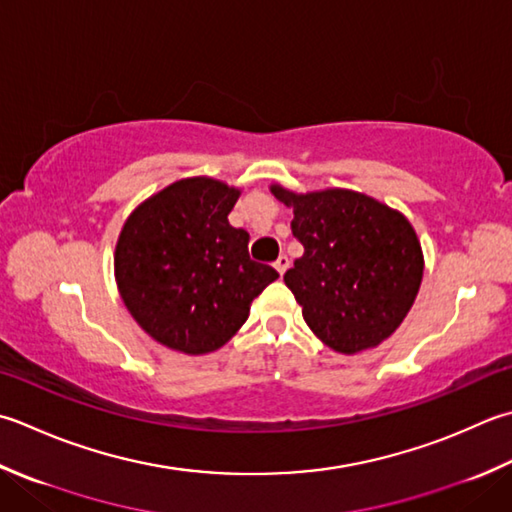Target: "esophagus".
Here are the masks:
<instances>
[{"label":"esophagus","mask_w":512,"mask_h":512,"mask_svg":"<svg viewBox=\"0 0 512 512\" xmlns=\"http://www.w3.org/2000/svg\"><path fill=\"white\" fill-rule=\"evenodd\" d=\"M288 266H290L288 257H286V255H279V257H277V262H275V270H277V273H279V275H284Z\"/></svg>","instance_id":"34e87169"}]
</instances>
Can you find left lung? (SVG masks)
Wrapping results in <instances>:
<instances>
[{"instance_id":"8db88e82","label":"left lung","mask_w":512,"mask_h":512,"mask_svg":"<svg viewBox=\"0 0 512 512\" xmlns=\"http://www.w3.org/2000/svg\"><path fill=\"white\" fill-rule=\"evenodd\" d=\"M270 190L293 208L290 230L304 246L284 282L310 330L344 355L382 344L404 322L424 275L408 219L353 190Z\"/></svg>"}]
</instances>
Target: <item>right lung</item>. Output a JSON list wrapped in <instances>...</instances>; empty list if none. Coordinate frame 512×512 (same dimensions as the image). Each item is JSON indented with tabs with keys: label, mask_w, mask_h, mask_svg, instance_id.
<instances>
[{
	"label": "right lung",
	"mask_w": 512,
	"mask_h": 512,
	"mask_svg": "<svg viewBox=\"0 0 512 512\" xmlns=\"http://www.w3.org/2000/svg\"><path fill=\"white\" fill-rule=\"evenodd\" d=\"M237 197V188L215 179H182L126 219L115 250L117 286L159 344L186 355L217 350L279 277L250 259L246 230L228 224Z\"/></svg>",
	"instance_id": "1"
}]
</instances>
